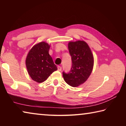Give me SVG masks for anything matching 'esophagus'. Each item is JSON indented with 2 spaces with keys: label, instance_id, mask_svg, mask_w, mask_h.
Wrapping results in <instances>:
<instances>
[{
  "label": "esophagus",
  "instance_id": "1",
  "mask_svg": "<svg viewBox=\"0 0 126 126\" xmlns=\"http://www.w3.org/2000/svg\"><path fill=\"white\" fill-rule=\"evenodd\" d=\"M57 68H58V71H61L62 70V67L61 66H58V67H57Z\"/></svg>",
  "mask_w": 126,
  "mask_h": 126
}]
</instances>
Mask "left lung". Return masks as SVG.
Segmentation results:
<instances>
[{
  "label": "left lung",
  "instance_id": "left-lung-1",
  "mask_svg": "<svg viewBox=\"0 0 126 126\" xmlns=\"http://www.w3.org/2000/svg\"><path fill=\"white\" fill-rule=\"evenodd\" d=\"M68 46L72 65L69 73L63 72V77L68 84L77 87L84 83L91 75L94 65L93 55L83 40L69 42Z\"/></svg>",
  "mask_w": 126,
  "mask_h": 126
}]
</instances>
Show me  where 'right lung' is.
<instances>
[{"mask_svg":"<svg viewBox=\"0 0 126 126\" xmlns=\"http://www.w3.org/2000/svg\"><path fill=\"white\" fill-rule=\"evenodd\" d=\"M50 45L45 42L38 43L29 51L25 60L28 73L37 83L45 81L57 70L52 58L49 54Z\"/></svg>","mask_w":126,"mask_h":126,"instance_id":"add662e5","label":"right lung"}]
</instances>
